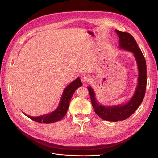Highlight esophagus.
Instances as JSON below:
<instances>
[{
    "instance_id": "34e87169",
    "label": "esophagus",
    "mask_w": 158,
    "mask_h": 158,
    "mask_svg": "<svg viewBox=\"0 0 158 158\" xmlns=\"http://www.w3.org/2000/svg\"><path fill=\"white\" fill-rule=\"evenodd\" d=\"M81 80L83 82H86L87 81L89 80V76L86 74H82V76H81Z\"/></svg>"
}]
</instances>
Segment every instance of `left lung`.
Segmentation results:
<instances>
[{"instance_id": "obj_1", "label": "left lung", "mask_w": 158, "mask_h": 158, "mask_svg": "<svg viewBox=\"0 0 158 158\" xmlns=\"http://www.w3.org/2000/svg\"><path fill=\"white\" fill-rule=\"evenodd\" d=\"M115 32L119 37V49L131 52L136 61L138 76L135 92L127 103L115 106H103L98 102L94 89L91 86L88 87L95 113L103 120L113 122L125 120L136 111L144 98L147 82L146 60L136 40L128 33L117 30Z\"/></svg>"}]
</instances>
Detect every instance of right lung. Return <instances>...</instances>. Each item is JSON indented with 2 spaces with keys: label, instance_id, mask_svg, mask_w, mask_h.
Returning a JSON list of instances; mask_svg holds the SVG:
<instances>
[{
  "label": "right lung",
  "instance_id": "add662e5",
  "mask_svg": "<svg viewBox=\"0 0 158 158\" xmlns=\"http://www.w3.org/2000/svg\"><path fill=\"white\" fill-rule=\"evenodd\" d=\"M82 83L81 82L80 78H77L75 80L70 83L64 88L63 94H62L59 106L53 111L37 117L29 116L24 113H23V114H25L27 117L32 119L33 121L38 123L49 124L59 121L66 115L72 97H73L76 89L82 86Z\"/></svg>",
  "mask_w": 158,
  "mask_h": 158
}]
</instances>
